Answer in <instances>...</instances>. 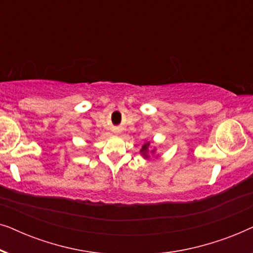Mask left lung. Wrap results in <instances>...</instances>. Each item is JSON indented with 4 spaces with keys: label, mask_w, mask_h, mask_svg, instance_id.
I'll return each instance as SVG.
<instances>
[{
    "label": "left lung",
    "mask_w": 253,
    "mask_h": 253,
    "mask_svg": "<svg viewBox=\"0 0 253 253\" xmlns=\"http://www.w3.org/2000/svg\"><path fill=\"white\" fill-rule=\"evenodd\" d=\"M148 147H150V141H147V143H145V144L143 145V147H141V150H140L141 154H143L145 158H148ZM153 152H154V151H153Z\"/></svg>",
    "instance_id": "8db88e82"
}]
</instances>
